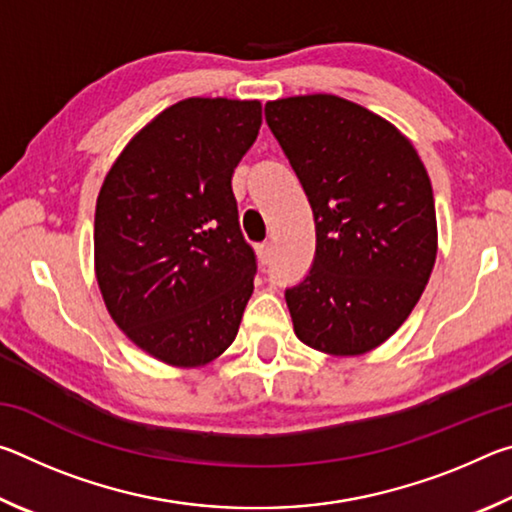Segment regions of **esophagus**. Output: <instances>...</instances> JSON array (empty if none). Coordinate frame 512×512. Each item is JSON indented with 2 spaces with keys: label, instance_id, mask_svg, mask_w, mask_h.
I'll return each mask as SVG.
<instances>
[{
  "label": "esophagus",
  "instance_id": "34e87169",
  "mask_svg": "<svg viewBox=\"0 0 512 512\" xmlns=\"http://www.w3.org/2000/svg\"><path fill=\"white\" fill-rule=\"evenodd\" d=\"M257 255H259V262L268 264V262H271V257H273V246L268 244V241H266V244H259L257 246Z\"/></svg>",
  "mask_w": 512,
  "mask_h": 512
}]
</instances>
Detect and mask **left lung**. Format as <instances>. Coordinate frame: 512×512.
<instances>
[{
    "label": "left lung",
    "instance_id": "left-lung-1",
    "mask_svg": "<svg viewBox=\"0 0 512 512\" xmlns=\"http://www.w3.org/2000/svg\"><path fill=\"white\" fill-rule=\"evenodd\" d=\"M316 223L309 275L284 293L318 352L375 350L418 305L438 253L436 205L418 151L384 117L334 94L266 103Z\"/></svg>",
    "mask_w": 512,
    "mask_h": 512
}]
</instances>
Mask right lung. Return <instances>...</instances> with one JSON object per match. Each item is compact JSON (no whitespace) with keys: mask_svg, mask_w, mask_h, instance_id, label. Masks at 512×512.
<instances>
[{"mask_svg":"<svg viewBox=\"0 0 512 512\" xmlns=\"http://www.w3.org/2000/svg\"><path fill=\"white\" fill-rule=\"evenodd\" d=\"M259 126V101L183 99L126 144L101 185L103 302L137 348L169 366L198 368L228 350L253 296L257 262L232 173Z\"/></svg>","mask_w":512,"mask_h":512,"instance_id":"obj_1","label":"right lung"}]
</instances>
